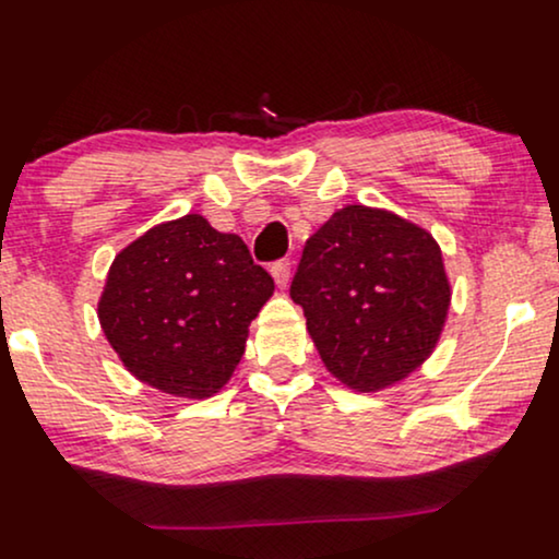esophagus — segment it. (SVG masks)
Segmentation results:
<instances>
[{"mask_svg": "<svg viewBox=\"0 0 559 559\" xmlns=\"http://www.w3.org/2000/svg\"><path fill=\"white\" fill-rule=\"evenodd\" d=\"M272 277H274V282H277L280 287H285L287 282H290V261H287V259L274 261V264H272Z\"/></svg>", "mask_w": 559, "mask_h": 559, "instance_id": "1", "label": "esophagus"}]
</instances>
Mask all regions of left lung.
I'll list each match as a JSON object with an SVG mask.
<instances>
[{"label": "left lung", "mask_w": 559, "mask_h": 559, "mask_svg": "<svg viewBox=\"0 0 559 559\" xmlns=\"http://www.w3.org/2000/svg\"><path fill=\"white\" fill-rule=\"evenodd\" d=\"M290 298L326 369L373 392L429 358L450 282L426 229L382 209L345 206L306 240Z\"/></svg>", "instance_id": "8db88e82"}]
</instances>
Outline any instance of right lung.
<instances>
[{
	"label": "right lung",
	"instance_id": "1",
	"mask_svg": "<svg viewBox=\"0 0 559 559\" xmlns=\"http://www.w3.org/2000/svg\"><path fill=\"white\" fill-rule=\"evenodd\" d=\"M272 290V274L238 235L186 214L148 229L117 255L98 321L141 382L201 400L233 377L248 324Z\"/></svg>",
	"mask_w": 559,
	"mask_h": 559
}]
</instances>
